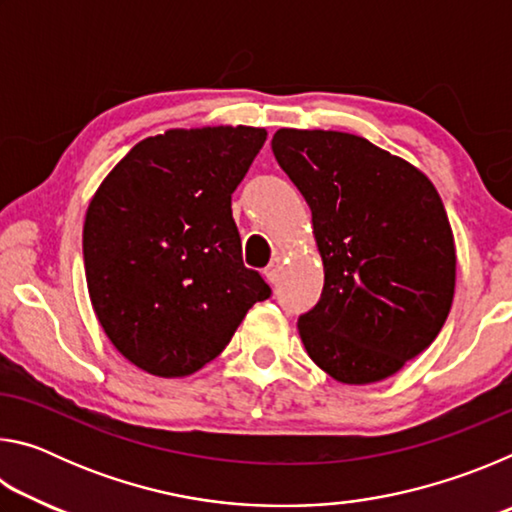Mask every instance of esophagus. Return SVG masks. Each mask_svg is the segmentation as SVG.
<instances>
[{"mask_svg": "<svg viewBox=\"0 0 512 512\" xmlns=\"http://www.w3.org/2000/svg\"><path fill=\"white\" fill-rule=\"evenodd\" d=\"M280 271H282V257H273L271 264H268L266 271H264L266 280L271 282V284H275L277 280H280Z\"/></svg>", "mask_w": 512, "mask_h": 512, "instance_id": "obj_1", "label": "esophagus"}]
</instances>
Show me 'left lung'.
Segmentation results:
<instances>
[{
  "label": "left lung",
  "mask_w": 512,
  "mask_h": 512,
  "mask_svg": "<svg viewBox=\"0 0 512 512\" xmlns=\"http://www.w3.org/2000/svg\"><path fill=\"white\" fill-rule=\"evenodd\" d=\"M275 160L300 189L325 284L298 318L305 350L341 384H375L427 350L456 287L445 205L424 173L359 135L280 128Z\"/></svg>",
  "instance_id": "obj_1"
}]
</instances>
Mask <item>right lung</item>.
<instances>
[{
  "label": "right lung",
  "mask_w": 512,
  "mask_h": 512,
  "mask_svg": "<svg viewBox=\"0 0 512 512\" xmlns=\"http://www.w3.org/2000/svg\"><path fill=\"white\" fill-rule=\"evenodd\" d=\"M264 128H171L146 137L94 192L83 262L103 332L155 377H187L219 357L271 287L241 259L232 192Z\"/></svg>",
  "instance_id": "right-lung-1"
}]
</instances>
